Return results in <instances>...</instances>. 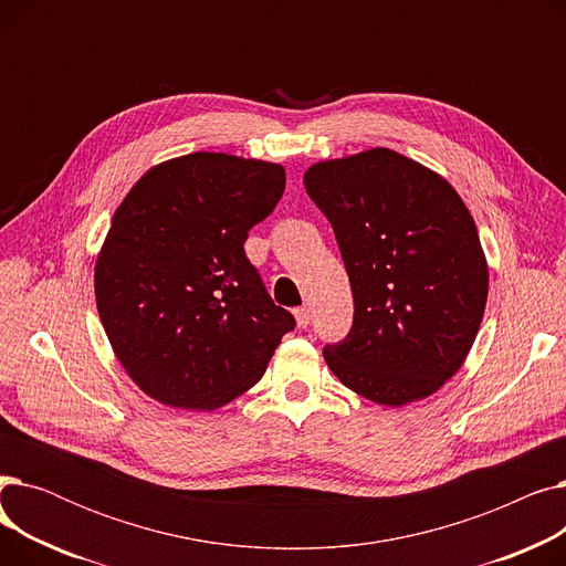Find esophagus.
<instances>
[{"label": "esophagus", "mask_w": 566, "mask_h": 566, "mask_svg": "<svg viewBox=\"0 0 566 566\" xmlns=\"http://www.w3.org/2000/svg\"><path fill=\"white\" fill-rule=\"evenodd\" d=\"M293 314H295V321H298V328H307L310 321H312V310L310 307H298Z\"/></svg>", "instance_id": "34e87169"}]
</instances>
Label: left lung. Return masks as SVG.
I'll use <instances>...</instances> for the list:
<instances>
[{"instance_id":"1","label":"left lung","mask_w":566,"mask_h":566,"mask_svg":"<svg viewBox=\"0 0 566 566\" xmlns=\"http://www.w3.org/2000/svg\"><path fill=\"white\" fill-rule=\"evenodd\" d=\"M305 190L333 224L355 305L325 363L382 406L429 397L463 365L486 307L489 268L465 203L390 148L316 163Z\"/></svg>"}]
</instances>
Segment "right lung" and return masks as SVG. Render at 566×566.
Masks as SVG:
<instances>
[{
	"instance_id": "right-lung-1",
	"label": "right lung",
	"mask_w": 566,
	"mask_h": 566,
	"mask_svg": "<svg viewBox=\"0 0 566 566\" xmlns=\"http://www.w3.org/2000/svg\"><path fill=\"white\" fill-rule=\"evenodd\" d=\"M284 184L282 165L199 151L148 169L116 208L96 305L118 363L148 397L220 408L252 388L295 328L243 248Z\"/></svg>"
}]
</instances>
